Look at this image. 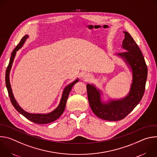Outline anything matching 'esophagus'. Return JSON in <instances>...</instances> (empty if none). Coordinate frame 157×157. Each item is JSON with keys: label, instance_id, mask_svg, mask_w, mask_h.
<instances>
[{"label": "esophagus", "instance_id": "esophagus-1", "mask_svg": "<svg viewBox=\"0 0 157 157\" xmlns=\"http://www.w3.org/2000/svg\"><path fill=\"white\" fill-rule=\"evenodd\" d=\"M82 78L85 80V81H89V79H90L91 78V75L89 73H86L83 75L82 76Z\"/></svg>", "mask_w": 157, "mask_h": 157}]
</instances>
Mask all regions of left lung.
Here are the masks:
<instances>
[{
    "label": "left lung",
    "instance_id": "obj_1",
    "mask_svg": "<svg viewBox=\"0 0 157 157\" xmlns=\"http://www.w3.org/2000/svg\"><path fill=\"white\" fill-rule=\"evenodd\" d=\"M124 33L125 38L122 48L126 52L117 55L123 58L132 71V82L128 95L122 99L104 102L101 101L100 90L93 84L86 86L89 103L94 114L109 121H117L125 118L140 102L145 89L148 71L144 57L132 36L127 32Z\"/></svg>",
    "mask_w": 157,
    "mask_h": 157
}]
</instances>
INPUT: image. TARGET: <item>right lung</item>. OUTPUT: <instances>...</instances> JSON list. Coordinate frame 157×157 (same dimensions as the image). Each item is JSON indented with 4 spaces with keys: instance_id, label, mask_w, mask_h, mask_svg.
<instances>
[{
    "instance_id": "right-lung-1",
    "label": "right lung",
    "mask_w": 157,
    "mask_h": 157,
    "mask_svg": "<svg viewBox=\"0 0 157 157\" xmlns=\"http://www.w3.org/2000/svg\"><path fill=\"white\" fill-rule=\"evenodd\" d=\"M28 37H29V35H26L25 36H24L23 38H22L18 45L15 48V49L12 52V54H11L12 55H11V57L10 59L9 65L7 66V68L6 70V87L7 89V91L9 93V96L10 101H11L13 106L15 107V109L19 113H20L21 115H23L27 119H29V121H30L34 123L38 124H48V123H50V122H52L56 121L57 119H58L61 116V114H63V113L64 112V110L65 109L66 101H67V99H68L69 94L71 90V89H72L73 86L79 81V79H76L74 82L70 84L69 85L67 86L64 89L59 104L58 105L57 108H56L52 112V113H48V114H30V113H27V112L25 111L24 109H22L19 106V105L18 104V103L17 102V101H15V99L13 97V93L12 91L11 86L10 84L9 74H10V71L12 68V65L14 58L15 56L17 51L22 46H23L24 43H25V41H26V40L27 39Z\"/></svg>"
}]
</instances>
